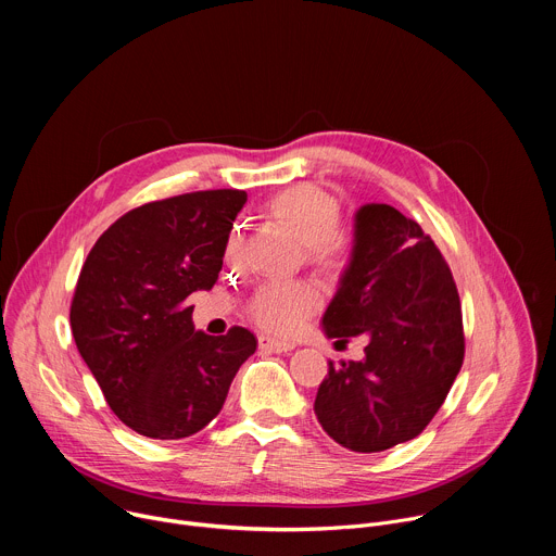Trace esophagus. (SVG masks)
I'll return each mask as SVG.
<instances>
[{
    "label": "esophagus",
    "instance_id": "obj_1",
    "mask_svg": "<svg viewBox=\"0 0 556 556\" xmlns=\"http://www.w3.org/2000/svg\"><path fill=\"white\" fill-rule=\"evenodd\" d=\"M294 348H296V345H294V343H288V341H279V339H273V337H266V334L260 337V350H262V352L288 354V352H292Z\"/></svg>",
    "mask_w": 556,
    "mask_h": 556
}]
</instances>
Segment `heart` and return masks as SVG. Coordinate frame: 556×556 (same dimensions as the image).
<instances>
[{"instance_id":"b5f03b06","label":"heart","mask_w":556,"mask_h":556,"mask_svg":"<svg viewBox=\"0 0 556 556\" xmlns=\"http://www.w3.org/2000/svg\"><path fill=\"white\" fill-rule=\"evenodd\" d=\"M268 211L307 247V255L316 266L332 270L345 262L348 244L337 230L341 224V204L332 193L319 187L296 185L275 193ZM240 237L242 224L237 222L226 242L228 260L237 255ZM319 290L309 281H275L257 290L249 312L262 330L292 334L319 307Z\"/></svg>"}]
</instances>
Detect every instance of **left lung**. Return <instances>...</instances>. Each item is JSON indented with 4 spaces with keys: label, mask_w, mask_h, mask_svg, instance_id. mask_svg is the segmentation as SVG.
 Wrapping results in <instances>:
<instances>
[{
    "label": "left lung",
    "mask_w": 556,
    "mask_h": 556,
    "mask_svg": "<svg viewBox=\"0 0 556 556\" xmlns=\"http://www.w3.org/2000/svg\"><path fill=\"white\" fill-rule=\"evenodd\" d=\"M334 343L365 337L361 361L328 363L314 414L356 453L414 440L442 407L464 361L453 275L420 224L389 204L354 213L350 262L324 314Z\"/></svg>",
    "instance_id": "1"
}]
</instances>
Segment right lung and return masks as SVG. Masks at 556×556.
<instances>
[{
	"instance_id": "right-lung-1",
	"label": "right lung",
	"mask_w": 556,
	"mask_h": 556,
	"mask_svg": "<svg viewBox=\"0 0 556 556\" xmlns=\"http://www.w3.org/2000/svg\"><path fill=\"white\" fill-rule=\"evenodd\" d=\"M247 193H185L116 219L90 251L70 307L78 354L110 409L140 435L180 440L222 409L255 354L247 328L211 337L193 326L189 296L211 290Z\"/></svg>"
}]
</instances>
